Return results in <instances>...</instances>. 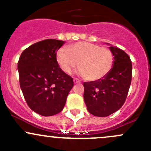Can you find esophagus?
Returning a JSON list of instances; mask_svg holds the SVG:
<instances>
[{"mask_svg":"<svg viewBox=\"0 0 151 151\" xmlns=\"http://www.w3.org/2000/svg\"><path fill=\"white\" fill-rule=\"evenodd\" d=\"M73 81H74V83H75V84H78V83H80V80H78L77 78H74Z\"/></svg>","mask_w":151,"mask_h":151,"instance_id":"obj_1","label":"esophagus"}]
</instances>
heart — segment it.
Segmentation results:
<instances>
[{"label":"heart","instance_id":"obj_1","mask_svg":"<svg viewBox=\"0 0 151 151\" xmlns=\"http://www.w3.org/2000/svg\"><path fill=\"white\" fill-rule=\"evenodd\" d=\"M56 60L63 72L69 74L77 65V73L88 81L101 80L112 69L114 55L106 47L79 42L61 48L56 53Z\"/></svg>","mask_w":151,"mask_h":151}]
</instances>
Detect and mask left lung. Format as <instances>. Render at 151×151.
<instances>
[{
  "instance_id": "left-lung-1",
  "label": "left lung",
  "mask_w": 151,
  "mask_h": 151,
  "mask_svg": "<svg viewBox=\"0 0 151 151\" xmlns=\"http://www.w3.org/2000/svg\"><path fill=\"white\" fill-rule=\"evenodd\" d=\"M114 55L112 69L101 80L85 82L84 101L88 112L97 117H106L124 104L132 83V64L129 56L110 45Z\"/></svg>"
}]
</instances>
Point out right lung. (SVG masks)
<instances>
[{
	"mask_svg": "<svg viewBox=\"0 0 151 151\" xmlns=\"http://www.w3.org/2000/svg\"><path fill=\"white\" fill-rule=\"evenodd\" d=\"M63 41L45 39L25 49L18 61L19 85L28 106L43 116L63 110L73 79L63 72L56 52Z\"/></svg>",
	"mask_w": 151,
	"mask_h": 151,
	"instance_id": "1",
	"label": "right lung"
}]
</instances>
